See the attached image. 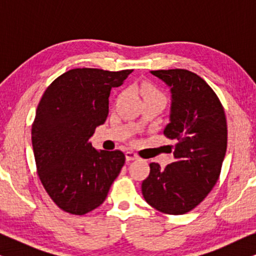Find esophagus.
I'll return each instance as SVG.
<instances>
[{
    "label": "esophagus",
    "instance_id": "34e87169",
    "mask_svg": "<svg viewBox=\"0 0 256 256\" xmlns=\"http://www.w3.org/2000/svg\"><path fill=\"white\" fill-rule=\"evenodd\" d=\"M138 154L136 152H126V160H138Z\"/></svg>",
    "mask_w": 256,
    "mask_h": 256
}]
</instances>
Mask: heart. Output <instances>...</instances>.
<instances>
[{"label":"heart","instance_id":"obj_1","mask_svg":"<svg viewBox=\"0 0 256 256\" xmlns=\"http://www.w3.org/2000/svg\"><path fill=\"white\" fill-rule=\"evenodd\" d=\"M136 90L141 94L144 101H157V102L163 104H166V98L164 96V93L160 88H157L156 86L152 85V84L141 82Z\"/></svg>","mask_w":256,"mask_h":256}]
</instances>
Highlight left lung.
Wrapping results in <instances>:
<instances>
[{"mask_svg": "<svg viewBox=\"0 0 256 256\" xmlns=\"http://www.w3.org/2000/svg\"><path fill=\"white\" fill-rule=\"evenodd\" d=\"M171 90L170 124L164 135L176 140L174 162L150 163L142 182L146 202L166 214H184L204 200L220 176L227 148V122L208 82L183 68L152 71Z\"/></svg>", "mask_w": 256, "mask_h": 256, "instance_id": "1", "label": "left lung"}]
</instances>
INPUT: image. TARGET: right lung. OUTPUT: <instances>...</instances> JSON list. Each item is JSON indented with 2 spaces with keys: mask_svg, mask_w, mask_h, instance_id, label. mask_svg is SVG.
<instances>
[{
  "mask_svg": "<svg viewBox=\"0 0 256 256\" xmlns=\"http://www.w3.org/2000/svg\"><path fill=\"white\" fill-rule=\"evenodd\" d=\"M132 72L70 70L38 104L31 129L37 172L62 211L82 216L100 206L124 166L121 150L98 152L90 138L106 121L112 87L121 86Z\"/></svg>",
  "mask_w": 256,
  "mask_h": 256,
  "instance_id": "right-lung-1",
  "label": "right lung"
}]
</instances>
